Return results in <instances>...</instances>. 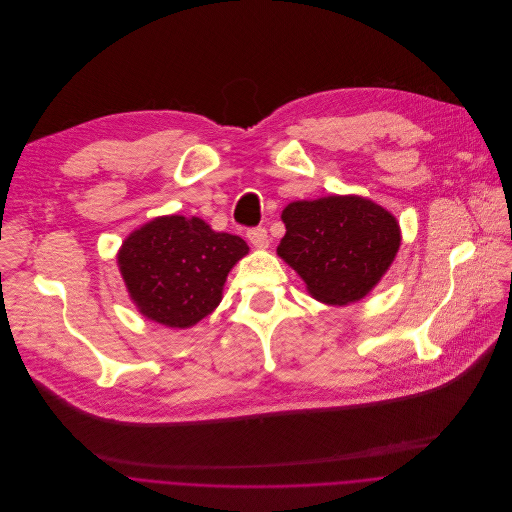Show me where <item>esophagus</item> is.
Wrapping results in <instances>:
<instances>
[{
	"instance_id": "34e87169",
	"label": "esophagus",
	"mask_w": 512,
	"mask_h": 512,
	"mask_svg": "<svg viewBox=\"0 0 512 512\" xmlns=\"http://www.w3.org/2000/svg\"><path fill=\"white\" fill-rule=\"evenodd\" d=\"M248 240H250V244H252L254 248H258V250H264V248H268V244H270V238H268L266 228H252V230H248Z\"/></svg>"
}]
</instances>
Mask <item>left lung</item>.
Listing matches in <instances>:
<instances>
[{
  "label": "left lung",
  "instance_id": "8db88e82",
  "mask_svg": "<svg viewBox=\"0 0 512 512\" xmlns=\"http://www.w3.org/2000/svg\"><path fill=\"white\" fill-rule=\"evenodd\" d=\"M286 234L276 254L313 298L345 306L365 298L401 246L399 222L361 195L298 199L282 210Z\"/></svg>",
  "mask_w": 512,
  "mask_h": 512
}]
</instances>
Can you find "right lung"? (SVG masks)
<instances>
[{
  "instance_id": "add662e5",
  "label": "right lung",
  "mask_w": 512,
  "mask_h": 512,
  "mask_svg": "<svg viewBox=\"0 0 512 512\" xmlns=\"http://www.w3.org/2000/svg\"><path fill=\"white\" fill-rule=\"evenodd\" d=\"M240 236L201 218L159 216L131 232L117 252L135 309L169 329H189L222 302L230 270L248 254Z\"/></svg>"
}]
</instances>
